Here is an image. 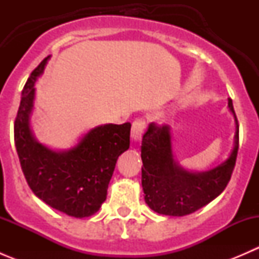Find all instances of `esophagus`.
Masks as SVG:
<instances>
[{
    "instance_id": "34e87169",
    "label": "esophagus",
    "mask_w": 259,
    "mask_h": 259,
    "mask_svg": "<svg viewBox=\"0 0 259 259\" xmlns=\"http://www.w3.org/2000/svg\"><path fill=\"white\" fill-rule=\"evenodd\" d=\"M144 129H145V121L143 119H138L133 122V126H132L133 142H140V140H142Z\"/></svg>"
}]
</instances>
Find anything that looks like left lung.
<instances>
[{
    "label": "left lung",
    "mask_w": 259,
    "mask_h": 259,
    "mask_svg": "<svg viewBox=\"0 0 259 259\" xmlns=\"http://www.w3.org/2000/svg\"><path fill=\"white\" fill-rule=\"evenodd\" d=\"M228 109L236 122L233 149L223 163L205 171L188 170L177 161L169 125L149 124L142 142V187L150 209L164 215H187L207 205L226 189L236 165L239 142L238 120L231 99Z\"/></svg>",
    "instance_id": "1"
}]
</instances>
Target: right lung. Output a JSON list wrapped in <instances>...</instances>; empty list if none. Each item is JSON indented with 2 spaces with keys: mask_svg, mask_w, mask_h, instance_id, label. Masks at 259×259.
Listing matches in <instances>:
<instances>
[{
  "mask_svg": "<svg viewBox=\"0 0 259 259\" xmlns=\"http://www.w3.org/2000/svg\"><path fill=\"white\" fill-rule=\"evenodd\" d=\"M50 56L28 77L15 121V145L28 187L42 202L75 218L95 214L105 202L117 158L130 146V122L93 127L74 146L54 150L31 129L35 83Z\"/></svg>",
  "mask_w": 259,
  "mask_h": 259,
  "instance_id": "right-lung-1",
  "label": "right lung"
}]
</instances>
